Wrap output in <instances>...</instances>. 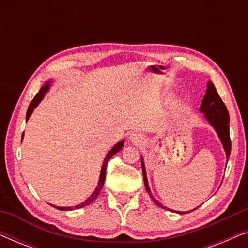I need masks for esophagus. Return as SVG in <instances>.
<instances>
[{
	"instance_id": "1",
	"label": "esophagus",
	"mask_w": 248,
	"mask_h": 248,
	"mask_svg": "<svg viewBox=\"0 0 248 248\" xmlns=\"http://www.w3.org/2000/svg\"><path fill=\"white\" fill-rule=\"evenodd\" d=\"M130 141L132 143L137 144V145H141L144 142V137L141 133H138V132H133L130 135Z\"/></svg>"
}]
</instances>
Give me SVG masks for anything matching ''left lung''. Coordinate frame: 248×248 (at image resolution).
Segmentation results:
<instances>
[{"mask_svg": "<svg viewBox=\"0 0 248 248\" xmlns=\"http://www.w3.org/2000/svg\"><path fill=\"white\" fill-rule=\"evenodd\" d=\"M206 93L204 98H203L201 107H200V113L204 114V118L208 121V123L211 125V126L215 128L217 135H218L220 142H221L223 149H225L226 152V159L227 162L229 160V155H230V151H232V142H230V135H229V113L227 110L226 105L223 104V101L220 96L217 93V89L211 81H209L206 83ZM141 164H142V171H143V181H144V186L145 189H147L148 194L150 198L152 199L155 204L158 206H160L162 209L166 210H170V211H174V210L167 208V206L162 205L160 202L158 201L157 199L152 195L151 189L149 187V183H148V178H147V171H145V166H144V161L143 158L141 157ZM198 208L193 209L196 210ZM192 210V211H193ZM176 213H179V215H183V213H188L191 211H185V212H181V211H175Z\"/></svg>", "mask_w": 248, "mask_h": 248, "instance_id": "8db88e82", "label": "left lung"}]
</instances>
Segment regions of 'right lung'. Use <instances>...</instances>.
Returning <instances> with one entry per match:
<instances>
[{
	"instance_id": "1",
	"label": "right lung",
	"mask_w": 248,
	"mask_h": 248,
	"mask_svg": "<svg viewBox=\"0 0 248 248\" xmlns=\"http://www.w3.org/2000/svg\"><path fill=\"white\" fill-rule=\"evenodd\" d=\"M52 82H53L52 80L46 81L45 84H44V86H43L42 88H40L39 93L36 94L35 98H33L31 103H30L29 107H28V110H27V115H26V120H27V121L29 120V117L31 116L32 111L35 110V108H36L37 106H38L40 101L43 100V98L45 97V94L47 93V91L49 90V87L52 86ZM22 139H23V134H22ZM124 142H125L124 140L120 141V142H118V143L115 144L114 147L111 148L109 151H108V154L106 155V157H105L104 161H103V166H101L100 176H99V181H98V185H97V187H96V189H94V191L93 192V194H91V195L89 196V198H88V199L86 200V201H83L82 203H80V204H78V205H76V206H56V205H53V204H52V205L54 206V208L59 209V210H61V211H71V210H74V209H80V208H84V206H87V205L91 204V203H93V202L94 201V200H96V199L98 198V195H99V193H100V191H101V188H103V186H104L105 177H106V167H107V162L109 161V159H110L111 157H113V155H114L115 154H117L118 151L122 150V148H123V145H124Z\"/></svg>"
}]
</instances>
